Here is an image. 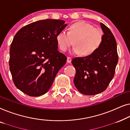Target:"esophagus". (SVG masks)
Wrapping results in <instances>:
<instances>
[{
	"label": "esophagus",
	"instance_id": "esophagus-1",
	"mask_svg": "<svg viewBox=\"0 0 130 130\" xmlns=\"http://www.w3.org/2000/svg\"><path fill=\"white\" fill-rule=\"evenodd\" d=\"M71 61H72V58L71 57H67V62L71 63Z\"/></svg>",
	"mask_w": 130,
	"mask_h": 130
}]
</instances>
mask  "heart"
<instances>
[{"label":"heart","instance_id":"1","mask_svg":"<svg viewBox=\"0 0 130 130\" xmlns=\"http://www.w3.org/2000/svg\"><path fill=\"white\" fill-rule=\"evenodd\" d=\"M104 33L101 29L95 28L85 21H78L69 25L68 32L61 31L56 36L60 50L65 52L73 44L72 52L84 56L94 54L101 46Z\"/></svg>","mask_w":130,"mask_h":130}]
</instances>
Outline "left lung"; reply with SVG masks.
<instances>
[{
    "label": "left lung",
    "instance_id": "8db88e82",
    "mask_svg": "<svg viewBox=\"0 0 130 130\" xmlns=\"http://www.w3.org/2000/svg\"><path fill=\"white\" fill-rule=\"evenodd\" d=\"M104 32L101 46L94 54L75 58L72 63L76 69L74 83L80 92L93 95L107 89L114 76L118 63L117 42L109 29L100 23Z\"/></svg>",
    "mask_w": 130,
    "mask_h": 130
}]
</instances>
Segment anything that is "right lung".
Instances as JSON below:
<instances>
[{"mask_svg": "<svg viewBox=\"0 0 130 130\" xmlns=\"http://www.w3.org/2000/svg\"><path fill=\"white\" fill-rule=\"evenodd\" d=\"M62 20H41L16 33L10 48L9 67L17 88L31 96L42 95L52 85L67 57L58 50L56 36L67 24Z\"/></svg>", "mask_w": 130, "mask_h": 130, "instance_id": "add662e5", "label": "right lung"}]
</instances>
